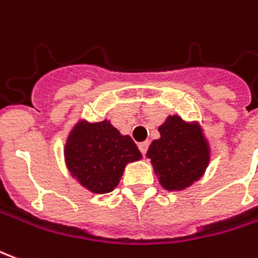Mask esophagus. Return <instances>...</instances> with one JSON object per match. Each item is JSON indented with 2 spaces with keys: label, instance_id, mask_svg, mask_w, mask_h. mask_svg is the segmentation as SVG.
Instances as JSON below:
<instances>
[{
  "label": "esophagus",
  "instance_id": "obj_1",
  "mask_svg": "<svg viewBox=\"0 0 258 258\" xmlns=\"http://www.w3.org/2000/svg\"><path fill=\"white\" fill-rule=\"evenodd\" d=\"M148 145H150V143H148V141H144V143L138 144V148H140V151H141V154H143V155H145V154H147V151H148Z\"/></svg>",
  "mask_w": 258,
  "mask_h": 258
}]
</instances>
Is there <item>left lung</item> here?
Listing matches in <instances>:
<instances>
[{
  "label": "left lung",
  "mask_w": 258,
  "mask_h": 258,
  "mask_svg": "<svg viewBox=\"0 0 258 258\" xmlns=\"http://www.w3.org/2000/svg\"><path fill=\"white\" fill-rule=\"evenodd\" d=\"M159 140L147 151L159 183L166 190L190 186L209 164V145L196 124H188L178 115H169L159 125Z\"/></svg>",
  "instance_id": "obj_1"
}]
</instances>
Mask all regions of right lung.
Masks as SVG:
<instances>
[{
    "mask_svg": "<svg viewBox=\"0 0 258 258\" xmlns=\"http://www.w3.org/2000/svg\"><path fill=\"white\" fill-rule=\"evenodd\" d=\"M130 136H121L110 121H79L64 145L68 169L93 194H108L118 185L128 162L141 158Z\"/></svg>",
    "mask_w": 258,
    "mask_h": 258,
    "instance_id": "right-lung-1",
    "label": "right lung"
}]
</instances>
